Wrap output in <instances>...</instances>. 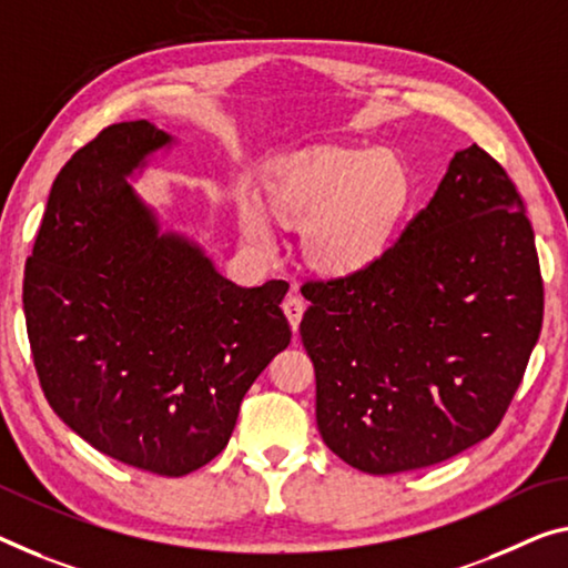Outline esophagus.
<instances>
[{"label": "esophagus", "instance_id": "34e87169", "mask_svg": "<svg viewBox=\"0 0 568 568\" xmlns=\"http://www.w3.org/2000/svg\"><path fill=\"white\" fill-rule=\"evenodd\" d=\"M282 310H284V314H286V320H290L292 329L296 333V329H300L302 314H304V300H302V296H296V294H290V296H286V300H284Z\"/></svg>", "mask_w": 568, "mask_h": 568}]
</instances>
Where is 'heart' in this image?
Masks as SVG:
<instances>
[{
  "instance_id": "heart-1",
  "label": "heart",
  "mask_w": 568,
  "mask_h": 568,
  "mask_svg": "<svg viewBox=\"0 0 568 568\" xmlns=\"http://www.w3.org/2000/svg\"><path fill=\"white\" fill-rule=\"evenodd\" d=\"M414 174L394 152L322 150L268 174L261 203L276 221L302 229V256L314 274L355 278L394 246L414 203ZM264 207L241 200L248 243H272Z\"/></svg>"
}]
</instances>
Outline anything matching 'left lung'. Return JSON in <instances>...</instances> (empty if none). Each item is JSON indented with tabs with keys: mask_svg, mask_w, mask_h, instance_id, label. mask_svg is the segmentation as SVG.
<instances>
[{
	"mask_svg": "<svg viewBox=\"0 0 568 568\" xmlns=\"http://www.w3.org/2000/svg\"><path fill=\"white\" fill-rule=\"evenodd\" d=\"M317 429L368 475L432 467L487 439L544 322L536 239L508 174L477 144L355 278L302 286Z\"/></svg>",
	"mask_w": 568,
	"mask_h": 568,
	"instance_id": "left-lung-1",
	"label": "left lung"
}]
</instances>
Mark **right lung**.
<instances>
[{
    "label": "right lung",
    "instance_id": "obj_1",
    "mask_svg": "<svg viewBox=\"0 0 568 568\" xmlns=\"http://www.w3.org/2000/svg\"><path fill=\"white\" fill-rule=\"evenodd\" d=\"M178 144L139 119L78 150L52 182L22 290L52 412L164 477L221 455L246 390L292 339L278 307L290 284H233L139 197L132 182Z\"/></svg>",
    "mask_w": 568,
    "mask_h": 568
}]
</instances>
